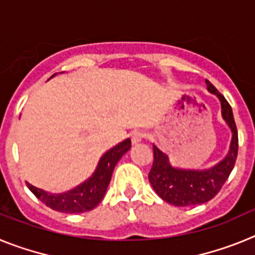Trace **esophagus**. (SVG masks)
<instances>
[{
    "mask_svg": "<svg viewBox=\"0 0 255 255\" xmlns=\"http://www.w3.org/2000/svg\"><path fill=\"white\" fill-rule=\"evenodd\" d=\"M144 136H145V134H144V132H141V131H132L131 135H130V138H131V143L132 144L140 143V141L144 139Z\"/></svg>",
    "mask_w": 255,
    "mask_h": 255,
    "instance_id": "1",
    "label": "esophagus"
}]
</instances>
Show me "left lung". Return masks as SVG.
<instances>
[{"label":"left lung","mask_w":255,"mask_h":255,"mask_svg":"<svg viewBox=\"0 0 255 255\" xmlns=\"http://www.w3.org/2000/svg\"><path fill=\"white\" fill-rule=\"evenodd\" d=\"M206 84L209 93L215 94L220 100L222 119L231 130L229 152L224 159L209 168H181L172 166L168 155L153 144L154 159L148 179L157 195L172 206H198L215 198L230 176L236 161L238 130L231 106L208 80H206Z\"/></svg>","instance_id":"1"}]
</instances>
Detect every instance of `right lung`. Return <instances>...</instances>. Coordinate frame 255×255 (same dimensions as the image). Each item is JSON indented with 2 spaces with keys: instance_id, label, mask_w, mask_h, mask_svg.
<instances>
[{
  "instance_id": "obj_1",
  "label": "right lung",
  "mask_w": 255,
  "mask_h": 255,
  "mask_svg": "<svg viewBox=\"0 0 255 255\" xmlns=\"http://www.w3.org/2000/svg\"><path fill=\"white\" fill-rule=\"evenodd\" d=\"M55 75H52L51 78H53ZM130 147H131V140L125 139L124 141L115 145L114 148L107 150L101 157L92 176L65 193L53 194V193H49L43 189L35 188L29 182H26V186L42 203L57 212L83 213V212L92 211L103 199L106 191H107L108 184L111 181L115 166L120 161L121 157L130 149Z\"/></svg>"
}]
</instances>
